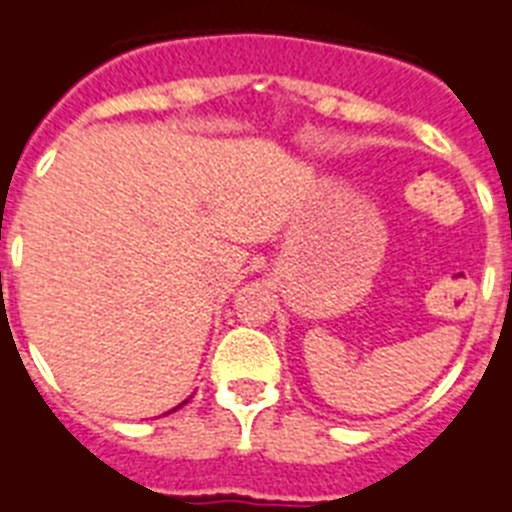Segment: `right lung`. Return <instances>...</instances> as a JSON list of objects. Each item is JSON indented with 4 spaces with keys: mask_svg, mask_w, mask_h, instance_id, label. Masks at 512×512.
<instances>
[{
    "mask_svg": "<svg viewBox=\"0 0 512 512\" xmlns=\"http://www.w3.org/2000/svg\"><path fill=\"white\" fill-rule=\"evenodd\" d=\"M185 402H188V399H185ZM185 402H182V404H185ZM182 404H177V407H172V410H170V412H175V410H180V407H182ZM170 412H167V415H170Z\"/></svg>",
    "mask_w": 512,
    "mask_h": 512,
    "instance_id": "1",
    "label": "right lung"
}]
</instances>
